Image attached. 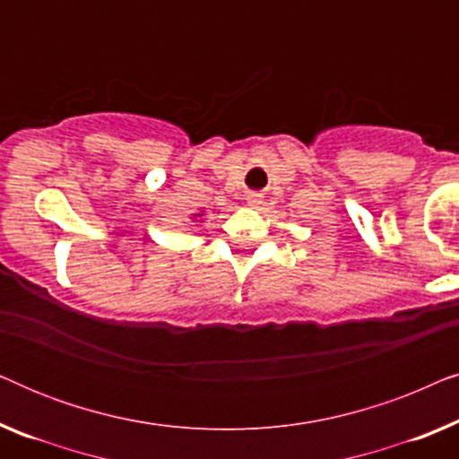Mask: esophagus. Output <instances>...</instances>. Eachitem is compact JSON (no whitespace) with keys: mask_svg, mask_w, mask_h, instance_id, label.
Returning a JSON list of instances; mask_svg holds the SVG:
<instances>
[{"mask_svg":"<svg viewBox=\"0 0 459 459\" xmlns=\"http://www.w3.org/2000/svg\"><path fill=\"white\" fill-rule=\"evenodd\" d=\"M261 203H263V194H259V192L247 194V204L248 206H253V209H256V206H259Z\"/></svg>","mask_w":459,"mask_h":459,"instance_id":"esophagus-1","label":"esophagus"}]
</instances>
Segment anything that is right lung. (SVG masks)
<instances>
[{
    "instance_id": "obj_1",
    "label": "right lung",
    "mask_w": 459,
    "mask_h": 459,
    "mask_svg": "<svg viewBox=\"0 0 459 459\" xmlns=\"http://www.w3.org/2000/svg\"><path fill=\"white\" fill-rule=\"evenodd\" d=\"M203 215H204V212H194L190 219H192V221H196V223H203Z\"/></svg>"
}]
</instances>
